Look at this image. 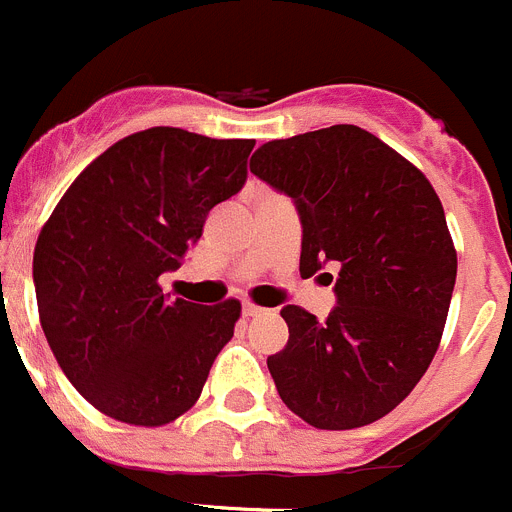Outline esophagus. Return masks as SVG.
I'll return each instance as SVG.
<instances>
[{
	"label": "esophagus",
	"mask_w": 512,
	"mask_h": 512,
	"mask_svg": "<svg viewBox=\"0 0 512 512\" xmlns=\"http://www.w3.org/2000/svg\"><path fill=\"white\" fill-rule=\"evenodd\" d=\"M262 313H265V310L255 303H245V308H242V315H245V318H257V315H262Z\"/></svg>",
	"instance_id": "esophagus-1"
}]
</instances>
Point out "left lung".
<instances>
[{
    "instance_id": "obj_1",
    "label": "left lung",
    "mask_w": 512,
    "mask_h": 512,
    "mask_svg": "<svg viewBox=\"0 0 512 512\" xmlns=\"http://www.w3.org/2000/svg\"><path fill=\"white\" fill-rule=\"evenodd\" d=\"M250 171L295 199L300 275L338 265L326 321L300 305L280 310L288 346L267 358L280 399L315 429L386 417L429 369L450 313L457 250L437 191L348 123L262 143Z\"/></svg>"
}]
</instances>
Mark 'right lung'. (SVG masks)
I'll list each match as a JSON object with an SVG mask.
<instances>
[{
  "instance_id": "add662e5",
  "label": "right lung",
  "mask_w": 512,
  "mask_h": 512,
  "mask_svg": "<svg viewBox=\"0 0 512 512\" xmlns=\"http://www.w3.org/2000/svg\"><path fill=\"white\" fill-rule=\"evenodd\" d=\"M252 148L171 126L131 133L80 171L40 229L42 331L105 417L164 427L197 404L242 305L169 300L159 278L197 245L209 209L242 189Z\"/></svg>"
}]
</instances>
